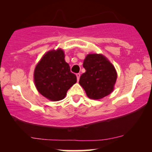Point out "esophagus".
I'll return each mask as SVG.
<instances>
[{"label":"esophagus","instance_id":"obj_1","mask_svg":"<svg viewBox=\"0 0 152 152\" xmlns=\"http://www.w3.org/2000/svg\"><path fill=\"white\" fill-rule=\"evenodd\" d=\"M80 76H81V74H79V73H78V74H76V77H77V80L78 81L80 78Z\"/></svg>","mask_w":152,"mask_h":152}]
</instances>
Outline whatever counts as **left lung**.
<instances>
[{"label":"left lung","instance_id":"left-lung-1","mask_svg":"<svg viewBox=\"0 0 152 152\" xmlns=\"http://www.w3.org/2000/svg\"><path fill=\"white\" fill-rule=\"evenodd\" d=\"M86 72L79 79L88 98L100 99L114 90L117 74L114 66L102 54H88L83 61Z\"/></svg>","mask_w":152,"mask_h":152}]
</instances>
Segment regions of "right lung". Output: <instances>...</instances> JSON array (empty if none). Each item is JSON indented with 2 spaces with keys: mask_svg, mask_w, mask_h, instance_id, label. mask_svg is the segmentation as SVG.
Segmentation results:
<instances>
[{
  "mask_svg": "<svg viewBox=\"0 0 152 152\" xmlns=\"http://www.w3.org/2000/svg\"><path fill=\"white\" fill-rule=\"evenodd\" d=\"M64 57L61 49L50 50L43 56L35 69L36 88L43 96L51 101L65 98L67 91L77 81Z\"/></svg>",
  "mask_w": 152,
  "mask_h": 152,
  "instance_id": "1",
  "label": "right lung"
}]
</instances>
